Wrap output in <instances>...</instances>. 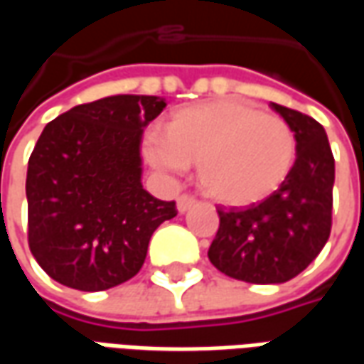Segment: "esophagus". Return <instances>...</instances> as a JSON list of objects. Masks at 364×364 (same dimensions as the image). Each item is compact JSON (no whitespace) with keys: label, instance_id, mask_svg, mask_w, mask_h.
<instances>
[{"label":"esophagus","instance_id":"esophagus-1","mask_svg":"<svg viewBox=\"0 0 364 364\" xmlns=\"http://www.w3.org/2000/svg\"><path fill=\"white\" fill-rule=\"evenodd\" d=\"M195 203H197V200L191 197V195H181V197H177V210L181 214L187 213L191 206H195Z\"/></svg>","mask_w":364,"mask_h":364}]
</instances>
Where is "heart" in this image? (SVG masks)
Listing matches in <instances>:
<instances>
[{"mask_svg": "<svg viewBox=\"0 0 364 364\" xmlns=\"http://www.w3.org/2000/svg\"><path fill=\"white\" fill-rule=\"evenodd\" d=\"M146 156L164 171L198 164V183L208 197L245 206L267 198L289 177L296 138L281 117L242 99H222L173 112L164 136H151Z\"/></svg>", "mask_w": 364, "mask_h": 364, "instance_id": "obj_1", "label": "heart"}]
</instances>
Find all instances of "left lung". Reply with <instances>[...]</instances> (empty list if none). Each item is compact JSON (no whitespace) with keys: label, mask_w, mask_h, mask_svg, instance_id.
Returning <instances> with one entry per match:
<instances>
[{"label":"left lung","mask_w":364,"mask_h":364,"mask_svg":"<svg viewBox=\"0 0 364 364\" xmlns=\"http://www.w3.org/2000/svg\"><path fill=\"white\" fill-rule=\"evenodd\" d=\"M289 122L296 159L273 195L247 208H218L220 226L208 250L214 267L237 281L279 284L312 263L331 232L336 161L328 134L308 114L269 105Z\"/></svg>","instance_id":"left-lung-1"}]
</instances>
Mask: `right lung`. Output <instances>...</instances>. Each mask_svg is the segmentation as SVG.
Segmentation results:
<instances>
[{"mask_svg": "<svg viewBox=\"0 0 364 364\" xmlns=\"http://www.w3.org/2000/svg\"><path fill=\"white\" fill-rule=\"evenodd\" d=\"M156 95H111L48 122L27 169L28 247L64 287L97 292L132 279L151 234L177 216L142 187L144 128L166 109Z\"/></svg>", "mask_w": 364, "mask_h": 364, "instance_id": "obj_1", "label": "right lung"}]
</instances>
